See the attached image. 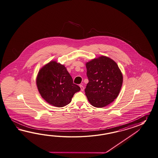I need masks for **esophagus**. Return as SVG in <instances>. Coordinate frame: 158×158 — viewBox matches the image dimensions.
Segmentation results:
<instances>
[{
    "label": "esophagus",
    "instance_id": "34e87169",
    "mask_svg": "<svg viewBox=\"0 0 158 158\" xmlns=\"http://www.w3.org/2000/svg\"><path fill=\"white\" fill-rule=\"evenodd\" d=\"M80 88H81V91H84V87L83 86V85H80Z\"/></svg>",
    "mask_w": 158,
    "mask_h": 158
}]
</instances>
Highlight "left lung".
Instances as JSON below:
<instances>
[{
  "mask_svg": "<svg viewBox=\"0 0 158 158\" xmlns=\"http://www.w3.org/2000/svg\"><path fill=\"white\" fill-rule=\"evenodd\" d=\"M89 82L85 89L89 102L95 107H103L117 98L121 89L123 76L117 63L101 56L86 64Z\"/></svg>",
  "mask_w": 158,
  "mask_h": 158,
  "instance_id": "8db88e82",
  "label": "left lung"
}]
</instances>
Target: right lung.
<instances>
[{
  "label": "right lung",
  "mask_w": 158,
  "mask_h": 158,
  "mask_svg": "<svg viewBox=\"0 0 158 158\" xmlns=\"http://www.w3.org/2000/svg\"><path fill=\"white\" fill-rule=\"evenodd\" d=\"M36 84L42 98L48 103L58 107L69 104L80 88L64 65L52 61L41 69L37 76Z\"/></svg>",
  "instance_id": "right-lung-1"
}]
</instances>
